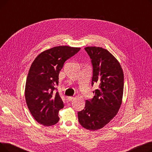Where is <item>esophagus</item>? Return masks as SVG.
I'll use <instances>...</instances> for the list:
<instances>
[{
    "mask_svg": "<svg viewBox=\"0 0 152 152\" xmlns=\"http://www.w3.org/2000/svg\"><path fill=\"white\" fill-rule=\"evenodd\" d=\"M74 99V97H72V96H70V97H68L67 99L68 101H71L72 100H73Z\"/></svg>",
    "mask_w": 152,
    "mask_h": 152,
    "instance_id": "obj_1",
    "label": "esophagus"
}]
</instances>
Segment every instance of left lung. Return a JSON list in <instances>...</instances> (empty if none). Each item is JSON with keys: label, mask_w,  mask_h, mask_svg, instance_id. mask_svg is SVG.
<instances>
[{"label": "left lung", "mask_w": 152, "mask_h": 152, "mask_svg": "<svg viewBox=\"0 0 152 152\" xmlns=\"http://www.w3.org/2000/svg\"><path fill=\"white\" fill-rule=\"evenodd\" d=\"M93 66L92 86L98 88L92 100L79 111L78 120L85 129L97 131L106 126L118 113L122 103L124 73L120 63L107 49L100 47L84 48Z\"/></svg>", "instance_id": "left-lung-1"}]
</instances>
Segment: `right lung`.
Masks as SVG:
<instances>
[{
  "mask_svg": "<svg viewBox=\"0 0 152 152\" xmlns=\"http://www.w3.org/2000/svg\"><path fill=\"white\" fill-rule=\"evenodd\" d=\"M81 48L60 45L44 50L37 56L30 67L25 86V99L36 121L50 126L59 121L58 111L64 107L55 86L64 63Z\"/></svg>",
  "mask_w": 152,
  "mask_h": 152,
  "instance_id": "add662e5",
  "label": "right lung"
}]
</instances>
